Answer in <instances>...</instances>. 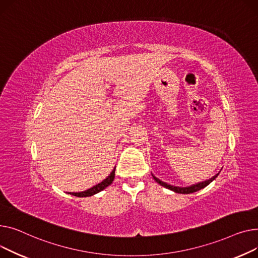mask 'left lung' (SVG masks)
I'll list each match as a JSON object with an SVG mask.
<instances>
[{"mask_svg": "<svg viewBox=\"0 0 258 258\" xmlns=\"http://www.w3.org/2000/svg\"><path fill=\"white\" fill-rule=\"evenodd\" d=\"M219 174H220V173H218L217 175H215L214 177H211V178H210V179H208V180L202 181V182H198V183L192 184V185H189V186H185V187L171 185V184H169V183L163 182V181H161L160 179H158L157 177H155L153 174H152V176H153V178H154V180L156 181V182H157V183H159L161 186H163V187H165V188H169V189L173 190L174 192H178V194H186V195H187V194L196 192V191H198V190H200V189H202V188L206 187L209 183L213 182V181H214V180L219 176Z\"/></svg>", "mask_w": 258, "mask_h": 258, "instance_id": "1", "label": "left lung"}]
</instances>
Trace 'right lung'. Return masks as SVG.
Segmentation results:
<instances>
[{
  "label": "right lung",
  "mask_w": 258,
  "mask_h": 258,
  "mask_svg": "<svg viewBox=\"0 0 258 258\" xmlns=\"http://www.w3.org/2000/svg\"><path fill=\"white\" fill-rule=\"evenodd\" d=\"M114 172H115V168L112 170V172L109 174V176H108L107 178H105V179L102 181V182L98 183L97 185H95V186H93V187H90V188H88V189H86V190H84V191H80V192H69V194H71V195H73V196H76V197H79V198H83V197L94 196V195L100 192L101 190L105 189L106 187L109 186V185L112 183V181H113V179H114Z\"/></svg>",
  "instance_id": "right-lung-1"
}]
</instances>
